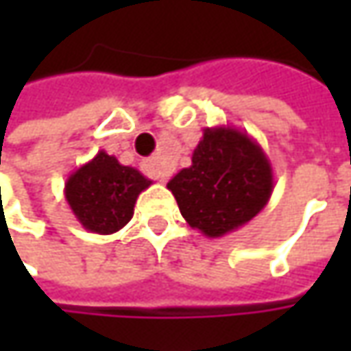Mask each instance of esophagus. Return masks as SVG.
Returning <instances> with one entry per match:
<instances>
[{
	"label": "esophagus",
	"mask_w": 351,
	"mask_h": 351,
	"mask_svg": "<svg viewBox=\"0 0 351 351\" xmlns=\"http://www.w3.org/2000/svg\"><path fill=\"white\" fill-rule=\"evenodd\" d=\"M142 168H144V171H146L150 178H154V180H158V182H166V180H168V171L162 168V166H160V162L154 160V158L144 160V162H142Z\"/></svg>",
	"instance_id": "obj_1"
}]
</instances>
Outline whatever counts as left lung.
Masks as SVG:
<instances>
[{
	"instance_id": "8db88e82",
	"label": "left lung",
	"mask_w": 351,
	"mask_h": 351,
	"mask_svg": "<svg viewBox=\"0 0 351 351\" xmlns=\"http://www.w3.org/2000/svg\"><path fill=\"white\" fill-rule=\"evenodd\" d=\"M183 219L209 238L234 232L267 205L274 169L262 146L246 130L205 128L191 166L168 182Z\"/></svg>"
}]
</instances>
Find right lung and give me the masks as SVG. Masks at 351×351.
I'll list each match as a JSON object with an SVG mask.
<instances>
[{"instance_id": "add662e5", "label": "right lung", "mask_w": 351, "mask_h": 351, "mask_svg": "<svg viewBox=\"0 0 351 351\" xmlns=\"http://www.w3.org/2000/svg\"><path fill=\"white\" fill-rule=\"evenodd\" d=\"M150 183L136 168L99 150L68 176L64 197L88 232L113 234L132 219L136 199Z\"/></svg>"}]
</instances>
